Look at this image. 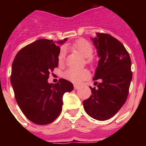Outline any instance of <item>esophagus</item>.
<instances>
[{"label": "esophagus", "instance_id": "1", "mask_svg": "<svg viewBox=\"0 0 146 146\" xmlns=\"http://www.w3.org/2000/svg\"><path fill=\"white\" fill-rule=\"evenodd\" d=\"M74 88L75 89V90H77V89L80 88V86H77V85H74Z\"/></svg>", "mask_w": 146, "mask_h": 146}]
</instances>
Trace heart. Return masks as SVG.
<instances>
[{"instance_id":"b5f03b06","label":"heart","mask_w":146,"mask_h":146,"mask_svg":"<svg viewBox=\"0 0 146 146\" xmlns=\"http://www.w3.org/2000/svg\"><path fill=\"white\" fill-rule=\"evenodd\" d=\"M69 47L72 50H74L79 54H80L82 57L87 58L88 63H91L93 60L92 55L94 52V48L90 42L85 39H79L76 41L75 42L72 43V44L69 45ZM66 52L64 49H61L59 52L58 60L60 64L64 63L65 59ZM90 76L88 71L86 69H71L67 70L64 74V77L68 80L71 81L74 83H80L84 80L88 79Z\"/></svg>"}]
</instances>
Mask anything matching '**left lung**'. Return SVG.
<instances>
[{
  "instance_id": "8db88e82",
  "label": "left lung",
  "mask_w": 146,
  "mask_h": 146,
  "mask_svg": "<svg viewBox=\"0 0 146 146\" xmlns=\"http://www.w3.org/2000/svg\"><path fill=\"white\" fill-rule=\"evenodd\" d=\"M91 40L99 58L93 80L101 82L96 88L90 86L92 94L83 101V107L89 116L105 121L126 101L132 78L131 59L124 46L110 35L97 33Z\"/></svg>"
}]
</instances>
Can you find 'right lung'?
I'll list each match as a JSON object with an SVG mask.
<instances>
[{
  "label": "right lung",
  "instance_id": "right-lung-1",
  "mask_svg": "<svg viewBox=\"0 0 146 146\" xmlns=\"http://www.w3.org/2000/svg\"><path fill=\"white\" fill-rule=\"evenodd\" d=\"M66 41L38 39L20 50L13 61L11 83L16 101L26 118L36 124L56 119L62 110L64 94L74 88L66 80H59L56 84L47 81L50 72L58 66L59 45Z\"/></svg>",
  "mask_w": 146,
  "mask_h": 146
}]
</instances>
